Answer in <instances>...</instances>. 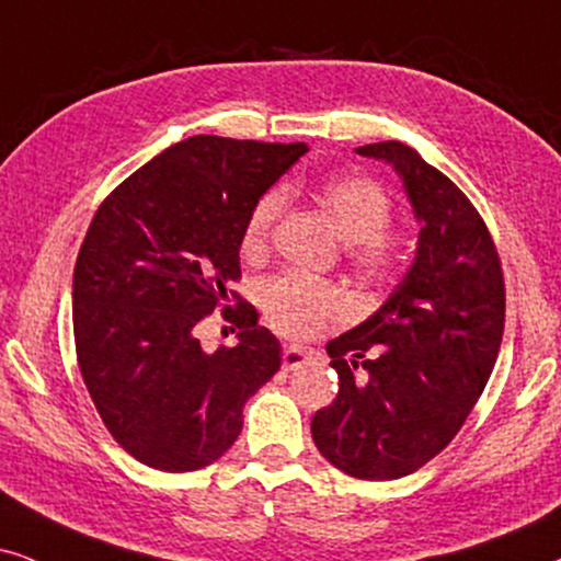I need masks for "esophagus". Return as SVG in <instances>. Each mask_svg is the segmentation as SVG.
I'll use <instances>...</instances> for the list:
<instances>
[{
	"mask_svg": "<svg viewBox=\"0 0 561 561\" xmlns=\"http://www.w3.org/2000/svg\"><path fill=\"white\" fill-rule=\"evenodd\" d=\"M310 357H313V352H310V350H305V346L289 344V346H285V350H282V367H285V370H297V367L308 365Z\"/></svg>",
	"mask_w": 561,
	"mask_h": 561,
	"instance_id": "1",
	"label": "esophagus"
}]
</instances>
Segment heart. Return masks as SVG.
<instances>
[{"mask_svg": "<svg viewBox=\"0 0 561 561\" xmlns=\"http://www.w3.org/2000/svg\"><path fill=\"white\" fill-rule=\"evenodd\" d=\"M316 198L342 240L350 243L346 256L357 272L373 279H386L399 272L403 245L399 236L388 230L393 219V198L380 181L370 175H333L316 188ZM282 211V191H266L256 198L240 232L245 256L256 259L266 251ZM259 305L268 325L285 336H313L352 313L350 295L342 287L295 272L266 279L259 287Z\"/></svg>", "mask_w": 561, "mask_h": 561, "instance_id": "obj_1", "label": "heart"}]
</instances>
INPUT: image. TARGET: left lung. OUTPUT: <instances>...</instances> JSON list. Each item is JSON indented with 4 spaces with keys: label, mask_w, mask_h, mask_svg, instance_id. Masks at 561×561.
<instances>
[{
    "label": "left lung",
    "mask_w": 561,
    "mask_h": 561,
    "mask_svg": "<svg viewBox=\"0 0 561 561\" xmlns=\"http://www.w3.org/2000/svg\"><path fill=\"white\" fill-rule=\"evenodd\" d=\"M357 152L403 179L420 248L378 313L325 344L339 393L310 432L339 471L391 481L448 448L484 393L505 331V276L486 222L448 175L401 141Z\"/></svg>",
    "instance_id": "1"
}]
</instances>
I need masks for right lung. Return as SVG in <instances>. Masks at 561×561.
Segmentation results:
<instances>
[{"instance_id": "add662e5", "label": "right lung", "mask_w": 561, "mask_h": 561, "mask_svg": "<svg viewBox=\"0 0 561 561\" xmlns=\"http://www.w3.org/2000/svg\"><path fill=\"white\" fill-rule=\"evenodd\" d=\"M305 152V141L198 134L118 183L92 217L72 285L77 365L105 430L139 463H215L243 430L245 401L279 370V342L230 285L248 211ZM215 309L241 344L207 355L197 325Z\"/></svg>"}]
</instances>
